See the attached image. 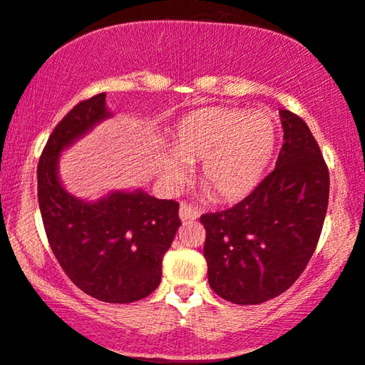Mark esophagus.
I'll return each instance as SVG.
<instances>
[{
  "label": "esophagus",
  "mask_w": 365,
  "mask_h": 365,
  "mask_svg": "<svg viewBox=\"0 0 365 365\" xmlns=\"http://www.w3.org/2000/svg\"><path fill=\"white\" fill-rule=\"evenodd\" d=\"M179 217H181V221H194V219L199 217V211L196 207L182 202L181 207H179Z\"/></svg>",
  "instance_id": "34e87169"
}]
</instances>
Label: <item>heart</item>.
I'll use <instances>...</instances> for the list:
<instances>
[{"mask_svg": "<svg viewBox=\"0 0 365 365\" xmlns=\"http://www.w3.org/2000/svg\"><path fill=\"white\" fill-rule=\"evenodd\" d=\"M279 143L276 121L266 111L234 106L201 108L179 121L174 153L163 158L159 179L176 191L189 179L187 164L201 163L202 186L219 201L236 202L262 182Z\"/></svg>", "mask_w": 365, "mask_h": 365, "instance_id": "heart-1", "label": "heart"}]
</instances>
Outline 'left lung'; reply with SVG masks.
<instances>
[{
  "instance_id": "obj_1",
  "label": "left lung",
  "mask_w": 365,
  "mask_h": 365,
  "mask_svg": "<svg viewBox=\"0 0 365 365\" xmlns=\"http://www.w3.org/2000/svg\"><path fill=\"white\" fill-rule=\"evenodd\" d=\"M274 171L226 211L202 214L209 286L241 306L286 292L316 251L329 202V169L304 119L281 109Z\"/></svg>"
}]
</instances>
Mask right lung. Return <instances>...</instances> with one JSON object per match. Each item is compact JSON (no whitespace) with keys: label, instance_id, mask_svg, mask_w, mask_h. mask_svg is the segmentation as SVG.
Wrapping results in <instances>:
<instances>
[{"label":"right lung","instance_id":"obj_1","mask_svg":"<svg viewBox=\"0 0 365 365\" xmlns=\"http://www.w3.org/2000/svg\"><path fill=\"white\" fill-rule=\"evenodd\" d=\"M108 118L106 93H101L58 123L39 158L38 202L48 242L66 276L98 301L128 304L158 289L163 257L181 221L176 201L141 189L113 191L98 201L64 189L59 154Z\"/></svg>","mask_w":365,"mask_h":365}]
</instances>
